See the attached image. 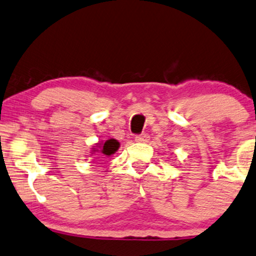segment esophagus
I'll return each mask as SVG.
<instances>
[{
  "instance_id": "34e87169",
  "label": "esophagus",
  "mask_w": 256,
  "mask_h": 256,
  "mask_svg": "<svg viewBox=\"0 0 256 256\" xmlns=\"http://www.w3.org/2000/svg\"><path fill=\"white\" fill-rule=\"evenodd\" d=\"M134 140L137 142H148L150 140V136L148 134H142L139 136H136Z\"/></svg>"
}]
</instances>
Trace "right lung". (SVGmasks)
I'll list each match as a JSON object with an SVG mask.
<instances>
[{"mask_svg": "<svg viewBox=\"0 0 256 256\" xmlns=\"http://www.w3.org/2000/svg\"><path fill=\"white\" fill-rule=\"evenodd\" d=\"M119 146H120V144H119L118 140H116L114 138L108 139V140L105 142H100L94 144V146H92V148H91L90 156L96 154V153H100L102 156H110L118 151Z\"/></svg>", "mask_w": 256, "mask_h": 256, "instance_id": "obj_1", "label": "right lung"}]
</instances>
